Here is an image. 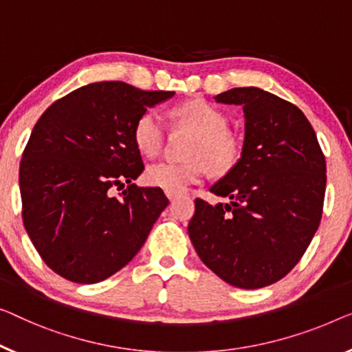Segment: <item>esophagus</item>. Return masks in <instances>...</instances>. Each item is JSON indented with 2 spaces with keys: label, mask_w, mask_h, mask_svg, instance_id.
Wrapping results in <instances>:
<instances>
[{
  "label": "esophagus",
  "mask_w": 352,
  "mask_h": 352,
  "mask_svg": "<svg viewBox=\"0 0 352 352\" xmlns=\"http://www.w3.org/2000/svg\"><path fill=\"white\" fill-rule=\"evenodd\" d=\"M166 196H167V197H169V201H175V199L178 197V196H177V194H170V192H166Z\"/></svg>",
  "instance_id": "obj_1"
}]
</instances>
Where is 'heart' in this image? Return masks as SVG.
I'll return each mask as SVG.
<instances>
[{
    "label": "heart",
    "mask_w": 352,
    "mask_h": 352,
    "mask_svg": "<svg viewBox=\"0 0 352 352\" xmlns=\"http://www.w3.org/2000/svg\"><path fill=\"white\" fill-rule=\"evenodd\" d=\"M169 117L172 128L192 134L185 153L188 161L148 166L144 174L146 185L164 192L182 194L201 180L207 169L210 174L223 177L239 164L243 153L242 139L228 128V117L221 109L206 99H191L172 109ZM133 140L139 153L146 158H155L161 153L166 129L153 110H145L135 120Z\"/></svg>",
    "instance_id": "b5f03b06"
}]
</instances>
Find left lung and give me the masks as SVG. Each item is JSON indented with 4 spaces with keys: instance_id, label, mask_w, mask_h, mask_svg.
Listing matches in <instances>:
<instances>
[{
    "instance_id": "1",
    "label": "left lung",
    "mask_w": 352,
    "mask_h": 352,
    "mask_svg": "<svg viewBox=\"0 0 352 352\" xmlns=\"http://www.w3.org/2000/svg\"><path fill=\"white\" fill-rule=\"evenodd\" d=\"M217 102L243 106L239 164L196 199L188 234L210 270L240 289L286 276L302 259L322 217L326 158L300 109L256 87L232 88Z\"/></svg>"
}]
</instances>
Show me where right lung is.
I'll use <instances>...</instances> for the list:
<instances>
[{"mask_svg":"<svg viewBox=\"0 0 352 352\" xmlns=\"http://www.w3.org/2000/svg\"><path fill=\"white\" fill-rule=\"evenodd\" d=\"M174 91L96 82L41 115L20 161L22 218L39 256L66 280L93 285L139 253L167 207L160 188H139L144 170L133 128ZM124 182L126 190L113 196Z\"/></svg>","mask_w":352,"mask_h":352,"instance_id":"obj_1","label":"right lung"}]
</instances>
